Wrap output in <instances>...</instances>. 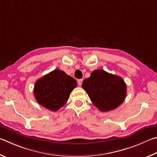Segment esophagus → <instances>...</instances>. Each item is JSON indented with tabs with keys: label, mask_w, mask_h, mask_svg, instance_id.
<instances>
[{
	"label": "esophagus",
	"mask_w": 157,
	"mask_h": 157,
	"mask_svg": "<svg viewBox=\"0 0 157 157\" xmlns=\"http://www.w3.org/2000/svg\"><path fill=\"white\" fill-rule=\"evenodd\" d=\"M77 83H78V85L79 86H81L82 85V83H83V79H78V80L77 81Z\"/></svg>",
	"instance_id": "obj_1"
}]
</instances>
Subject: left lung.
Wrapping results in <instances>:
<instances>
[{
    "label": "left lung",
    "instance_id": "left-lung-1",
    "mask_svg": "<svg viewBox=\"0 0 157 157\" xmlns=\"http://www.w3.org/2000/svg\"><path fill=\"white\" fill-rule=\"evenodd\" d=\"M92 103L102 112L118 108L124 101L127 87L121 77L103 70L93 71L82 83Z\"/></svg>",
    "mask_w": 157,
    "mask_h": 157
}]
</instances>
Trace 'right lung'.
Instances as JSON below:
<instances>
[{
  "label": "right lung",
  "instance_id": "1",
  "mask_svg": "<svg viewBox=\"0 0 157 157\" xmlns=\"http://www.w3.org/2000/svg\"><path fill=\"white\" fill-rule=\"evenodd\" d=\"M76 86L75 79L56 69L36 81L34 97L40 105L56 112L66 103Z\"/></svg>",
  "mask_w": 157,
  "mask_h": 157
}]
</instances>
